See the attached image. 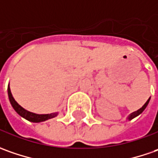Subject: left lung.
Returning <instances> with one entry per match:
<instances>
[{"mask_svg": "<svg viewBox=\"0 0 158 158\" xmlns=\"http://www.w3.org/2000/svg\"><path fill=\"white\" fill-rule=\"evenodd\" d=\"M149 101H150V99H149L148 101H146V103H145L143 106H142V107H141L140 109H138L137 111L133 112L132 114H130V115L128 116V119H129V120H131V119H133V118H135V117H136V116H137V115H139V114H140L141 113H143V111L144 109L146 108V106H147V105L149 104Z\"/></svg>", "mask_w": 158, "mask_h": 158, "instance_id": "8db88e82", "label": "left lung"}]
</instances>
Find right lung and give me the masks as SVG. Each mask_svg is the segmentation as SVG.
Here are the masks:
<instances>
[{
	"label": "right lung",
	"instance_id": "1",
	"mask_svg": "<svg viewBox=\"0 0 158 158\" xmlns=\"http://www.w3.org/2000/svg\"><path fill=\"white\" fill-rule=\"evenodd\" d=\"M8 98H9V101H10V103L12 106L14 107V109L15 110V112L21 115L22 117L25 118L26 120L30 121V122H32V123H40V122H44L48 119H51V118H53L57 115V114H34V113H31V112L27 111L25 110L23 107L20 106L19 104L15 101V99L12 96V94H11V91H10V88L9 86L8 87Z\"/></svg>",
	"mask_w": 158,
	"mask_h": 158
}]
</instances>
